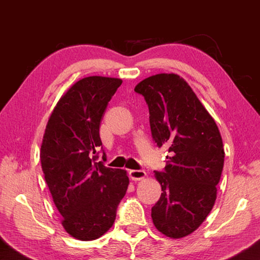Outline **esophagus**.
<instances>
[{"label":"esophagus","instance_id":"esophagus-1","mask_svg":"<svg viewBox=\"0 0 260 260\" xmlns=\"http://www.w3.org/2000/svg\"><path fill=\"white\" fill-rule=\"evenodd\" d=\"M147 177L146 171L143 170H131L129 171V178L134 181H140Z\"/></svg>","mask_w":260,"mask_h":260}]
</instances>
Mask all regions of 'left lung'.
<instances>
[{
  "label": "left lung",
  "instance_id": "8db88e82",
  "mask_svg": "<svg viewBox=\"0 0 260 260\" xmlns=\"http://www.w3.org/2000/svg\"><path fill=\"white\" fill-rule=\"evenodd\" d=\"M146 100L152 139L169 148L164 172L155 171L161 195L151 209L153 225L171 239L199 228L212 210L223 169L218 126L184 79L160 73L134 89Z\"/></svg>",
  "mask_w": 260,
  "mask_h": 260
}]
</instances>
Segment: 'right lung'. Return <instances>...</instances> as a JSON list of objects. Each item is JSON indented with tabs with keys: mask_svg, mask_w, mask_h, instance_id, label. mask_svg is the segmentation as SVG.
I'll list each match as a JSON object with an SVG mask.
<instances>
[{
	"mask_svg": "<svg viewBox=\"0 0 260 260\" xmlns=\"http://www.w3.org/2000/svg\"><path fill=\"white\" fill-rule=\"evenodd\" d=\"M121 82L99 76L77 81L57 102L43 135L45 180L64 230L80 241L99 239L112 227L128 188L125 170L96 161L101 119Z\"/></svg>",
	"mask_w": 260,
	"mask_h": 260,
	"instance_id": "1",
	"label": "right lung"
}]
</instances>
